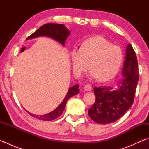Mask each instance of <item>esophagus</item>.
<instances>
[{"label":"esophagus","mask_w":149,"mask_h":149,"mask_svg":"<svg viewBox=\"0 0 149 149\" xmlns=\"http://www.w3.org/2000/svg\"><path fill=\"white\" fill-rule=\"evenodd\" d=\"M84 89H85V91H90L92 89L91 85H89V84H87L86 85H85Z\"/></svg>","instance_id":"obj_1"}]
</instances>
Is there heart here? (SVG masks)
I'll return each mask as SVG.
<instances>
[{
	"label": "heart",
	"instance_id": "heart-1",
	"mask_svg": "<svg viewBox=\"0 0 149 149\" xmlns=\"http://www.w3.org/2000/svg\"><path fill=\"white\" fill-rule=\"evenodd\" d=\"M123 58L122 49L102 36L85 40L79 50H73L71 52L73 71L75 75H81L89 65L91 68V77L99 78L100 81H107L116 76Z\"/></svg>",
	"mask_w": 149,
	"mask_h": 149
}]
</instances>
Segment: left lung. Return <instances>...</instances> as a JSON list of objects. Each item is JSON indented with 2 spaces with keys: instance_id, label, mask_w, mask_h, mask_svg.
I'll use <instances>...</instances> for the list:
<instances>
[{
  "instance_id": "1",
  "label": "left lung",
  "mask_w": 149,
  "mask_h": 149,
  "mask_svg": "<svg viewBox=\"0 0 149 149\" xmlns=\"http://www.w3.org/2000/svg\"><path fill=\"white\" fill-rule=\"evenodd\" d=\"M123 79L116 87L94 88L96 100L88 114L100 124L114 122L123 116L132 107L139 80L138 62L132 45L126 47L122 69Z\"/></svg>"
}]
</instances>
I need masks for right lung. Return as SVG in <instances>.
<instances>
[{
    "label": "right lung",
    "mask_w": 149,
    "mask_h": 149,
    "mask_svg": "<svg viewBox=\"0 0 149 149\" xmlns=\"http://www.w3.org/2000/svg\"><path fill=\"white\" fill-rule=\"evenodd\" d=\"M70 34V31L68 29L65 27L64 24H47L42 26L39 29L35 31L32 35L29 36L26 40L33 39L39 37H47L49 38L54 39V41L59 42L63 46L65 45V41H66L67 37L69 36ZM79 92V85L76 84L74 86L69 88L68 91L65 98L63 100L58 107L56 109L54 110L52 112H50L48 114L44 115H35L31 114L29 112L28 114L34 117L37 119L41 120L43 121H52L53 120L56 119L60 117L63 113L64 108L66 105V102L70 98H71L73 96L77 95Z\"/></svg>",
    "instance_id": "right-lung-1"
}]
</instances>
